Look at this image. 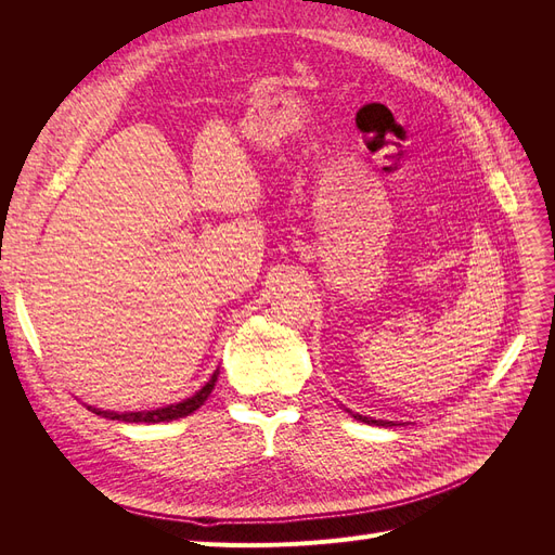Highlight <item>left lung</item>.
<instances>
[{
  "mask_svg": "<svg viewBox=\"0 0 555 555\" xmlns=\"http://www.w3.org/2000/svg\"><path fill=\"white\" fill-rule=\"evenodd\" d=\"M357 418V422H363V424H375V426H398L393 422H379V418H373V416H363V414H351Z\"/></svg>",
  "mask_w": 555,
  "mask_h": 555,
  "instance_id": "obj_1",
  "label": "left lung"
}]
</instances>
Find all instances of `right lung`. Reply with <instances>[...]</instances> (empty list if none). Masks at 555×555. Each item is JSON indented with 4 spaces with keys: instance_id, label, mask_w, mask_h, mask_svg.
<instances>
[{
    "instance_id": "right-lung-1",
    "label": "right lung",
    "mask_w": 555,
    "mask_h": 555,
    "mask_svg": "<svg viewBox=\"0 0 555 555\" xmlns=\"http://www.w3.org/2000/svg\"><path fill=\"white\" fill-rule=\"evenodd\" d=\"M220 371H215L212 377L206 382V386H201V389L192 396V398H184L182 402H176V405H166V408H157V410H143V412H108V410H99L88 405V410H92L99 416H106L113 418V422H127V424H159V422H173V418H182L192 414L194 410H198L204 402L208 400L210 391L215 389V382Z\"/></svg>"
}]
</instances>
